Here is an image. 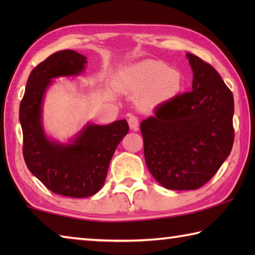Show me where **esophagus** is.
<instances>
[{
  "mask_svg": "<svg viewBox=\"0 0 255 255\" xmlns=\"http://www.w3.org/2000/svg\"><path fill=\"white\" fill-rule=\"evenodd\" d=\"M128 124H129V127H130L131 130H133V131L138 130V125H139V120H138L136 116H129Z\"/></svg>",
  "mask_w": 255,
  "mask_h": 255,
  "instance_id": "34e87169",
  "label": "esophagus"
}]
</instances>
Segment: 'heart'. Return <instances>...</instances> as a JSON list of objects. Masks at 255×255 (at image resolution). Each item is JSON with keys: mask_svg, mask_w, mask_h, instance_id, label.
<instances>
[{"mask_svg": "<svg viewBox=\"0 0 255 255\" xmlns=\"http://www.w3.org/2000/svg\"><path fill=\"white\" fill-rule=\"evenodd\" d=\"M120 84L132 93H143L140 105L153 109L171 101L181 88L180 75L162 63L144 60L125 67L119 74Z\"/></svg>", "mask_w": 255, "mask_h": 255, "instance_id": "b5f03b06", "label": "heart"}]
</instances>
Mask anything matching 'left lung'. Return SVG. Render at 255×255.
I'll use <instances>...</instances> for the list:
<instances>
[{"label":"left lung","mask_w":255,"mask_h":255,"mask_svg":"<svg viewBox=\"0 0 255 255\" xmlns=\"http://www.w3.org/2000/svg\"><path fill=\"white\" fill-rule=\"evenodd\" d=\"M192 91L158 106L140 124L146 165L164 188L195 190L213 178L234 143V98L217 71L187 54Z\"/></svg>","instance_id":"left-lung-1"}]
</instances>
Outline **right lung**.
<instances>
[{"label": "right lung", "mask_w": 255, "mask_h": 255, "mask_svg": "<svg viewBox=\"0 0 255 255\" xmlns=\"http://www.w3.org/2000/svg\"><path fill=\"white\" fill-rule=\"evenodd\" d=\"M85 64V56L74 50L50 55L30 73L19 111L29 171L50 191L72 198L93 196L102 188L112 155L129 130L123 119L106 126L88 123L66 144L46 136L42 103L51 80L79 75Z\"/></svg>", "instance_id": "add662e5"}]
</instances>
